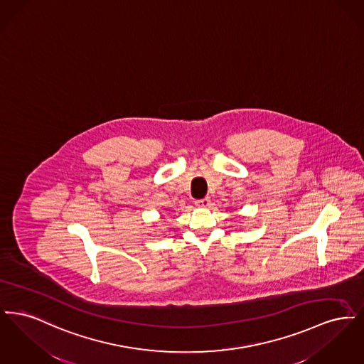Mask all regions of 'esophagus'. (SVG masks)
<instances>
[{
  "label": "esophagus",
  "instance_id": "obj_1",
  "mask_svg": "<svg viewBox=\"0 0 364 364\" xmlns=\"http://www.w3.org/2000/svg\"><path fill=\"white\" fill-rule=\"evenodd\" d=\"M195 205H196L198 208H208V206L211 205V200H210V198H203V199H198V200L195 202Z\"/></svg>",
  "mask_w": 364,
  "mask_h": 364
}]
</instances>
